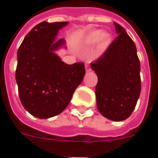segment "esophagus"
Instances as JSON below:
<instances>
[{
    "label": "esophagus",
    "mask_w": 158,
    "mask_h": 158,
    "mask_svg": "<svg viewBox=\"0 0 158 158\" xmlns=\"http://www.w3.org/2000/svg\"><path fill=\"white\" fill-rule=\"evenodd\" d=\"M85 70L86 72H90V71H91V69L89 68V64H87V63H85Z\"/></svg>",
    "instance_id": "esophagus-1"
}]
</instances>
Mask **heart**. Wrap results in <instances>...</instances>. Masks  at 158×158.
I'll return each instance as SVG.
<instances>
[{
  "label": "heart",
  "instance_id": "obj_1",
  "mask_svg": "<svg viewBox=\"0 0 158 158\" xmlns=\"http://www.w3.org/2000/svg\"><path fill=\"white\" fill-rule=\"evenodd\" d=\"M86 44L93 45L98 43V49L101 52L105 51L112 42V34L108 31H102L101 29L92 30L86 35L85 40Z\"/></svg>",
  "mask_w": 158,
  "mask_h": 158
}]
</instances>
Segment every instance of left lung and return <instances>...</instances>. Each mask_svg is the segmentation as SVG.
I'll use <instances>...</instances> for the list:
<instances>
[{
    "instance_id": "8db88e82",
    "label": "left lung",
    "mask_w": 158,
    "mask_h": 158,
    "mask_svg": "<svg viewBox=\"0 0 158 158\" xmlns=\"http://www.w3.org/2000/svg\"><path fill=\"white\" fill-rule=\"evenodd\" d=\"M118 35L100 58L90 64L98 77L96 105L102 115L113 121L128 118L139 99L140 63L132 39L114 23Z\"/></svg>"
}]
</instances>
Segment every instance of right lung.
I'll return each mask as SVG.
<instances>
[{
    "mask_svg": "<svg viewBox=\"0 0 158 158\" xmlns=\"http://www.w3.org/2000/svg\"><path fill=\"white\" fill-rule=\"evenodd\" d=\"M68 22H41L25 36L18 51L16 81L21 103L39 118L56 116L68 106L85 74V64H66L54 53L64 45L56 40Z\"/></svg>",
    "mask_w": 158,
    "mask_h": 158,
    "instance_id": "add662e5",
    "label": "right lung"
}]
</instances>
